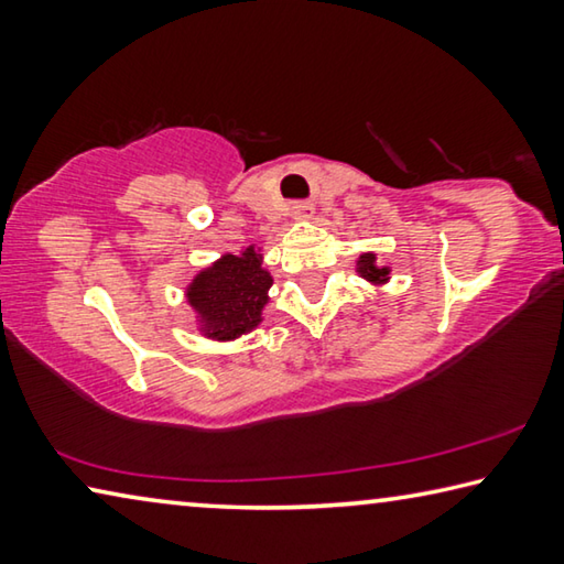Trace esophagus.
Returning <instances> with one entry per match:
<instances>
[{
	"label": "esophagus",
	"mask_w": 564,
	"mask_h": 564,
	"mask_svg": "<svg viewBox=\"0 0 564 564\" xmlns=\"http://www.w3.org/2000/svg\"><path fill=\"white\" fill-rule=\"evenodd\" d=\"M291 216L293 218H311L313 216V204L311 202H295L291 206Z\"/></svg>",
	"instance_id": "obj_1"
}]
</instances>
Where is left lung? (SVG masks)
Returning a JSON list of instances; mask_svg holds the SVG:
<instances>
[{"label":"left lung","mask_w":564,"mask_h":564,"mask_svg":"<svg viewBox=\"0 0 564 564\" xmlns=\"http://www.w3.org/2000/svg\"><path fill=\"white\" fill-rule=\"evenodd\" d=\"M358 265H360V273L366 275V279H370V281H380V279H386V273H388L386 269H376V256H373V253L360 256Z\"/></svg>","instance_id":"1"}]
</instances>
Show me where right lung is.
I'll return each mask as SVG.
<instances>
[{"instance_id":"obj_1","label":"right lung","mask_w":564,"mask_h":564,"mask_svg":"<svg viewBox=\"0 0 564 564\" xmlns=\"http://www.w3.org/2000/svg\"><path fill=\"white\" fill-rule=\"evenodd\" d=\"M271 275L261 269L251 248L238 256H226L214 269L204 271L188 291L191 305L202 313L214 338H236L259 326Z\"/></svg>"}]
</instances>
